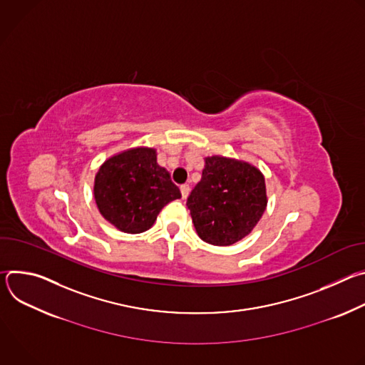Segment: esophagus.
Segmentation results:
<instances>
[{"label":"esophagus","instance_id":"1","mask_svg":"<svg viewBox=\"0 0 365 365\" xmlns=\"http://www.w3.org/2000/svg\"><path fill=\"white\" fill-rule=\"evenodd\" d=\"M180 192H182V197L186 199V197L189 196V192H190L189 185H182V186H180Z\"/></svg>","mask_w":365,"mask_h":365}]
</instances>
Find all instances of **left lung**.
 <instances>
[{"label":"left lung","mask_w":365,"mask_h":365,"mask_svg":"<svg viewBox=\"0 0 365 365\" xmlns=\"http://www.w3.org/2000/svg\"><path fill=\"white\" fill-rule=\"evenodd\" d=\"M197 235L212 245H232L248 235L267 206L264 176L250 163L212 155L187 202Z\"/></svg>","instance_id":"obj_1"}]
</instances>
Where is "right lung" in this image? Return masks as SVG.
Here are the masks:
<instances>
[{
	"mask_svg": "<svg viewBox=\"0 0 365 365\" xmlns=\"http://www.w3.org/2000/svg\"><path fill=\"white\" fill-rule=\"evenodd\" d=\"M93 195L101 215L127 234L147 231L163 206L182 197L170 173L158 165L155 150L148 147L110 158L95 176Z\"/></svg>",
	"mask_w": 365,
	"mask_h": 365,
	"instance_id": "1",
	"label": "right lung"
}]
</instances>
